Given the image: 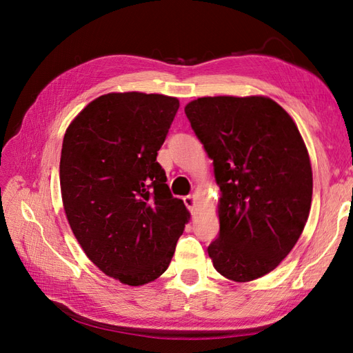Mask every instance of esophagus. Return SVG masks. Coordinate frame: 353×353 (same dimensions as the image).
Here are the masks:
<instances>
[{"label": "esophagus", "instance_id": "esophagus-1", "mask_svg": "<svg viewBox=\"0 0 353 353\" xmlns=\"http://www.w3.org/2000/svg\"><path fill=\"white\" fill-rule=\"evenodd\" d=\"M183 201H185L186 208H188L190 211H191V214H192L194 209H196V197H194V196H186V197L183 199Z\"/></svg>", "mask_w": 353, "mask_h": 353}]
</instances>
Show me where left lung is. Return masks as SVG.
Masks as SVG:
<instances>
[{
  "label": "left lung",
  "instance_id": "obj_1",
  "mask_svg": "<svg viewBox=\"0 0 353 353\" xmlns=\"http://www.w3.org/2000/svg\"><path fill=\"white\" fill-rule=\"evenodd\" d=\"M185 114L221 191L209 256L230 281L258 279L281 264L308 220V150L292 118L267 97H203Z\"/></svg>",
  "mask_w": 353,
  "mask_h": 353
}]
</instances>
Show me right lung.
<instances>
[{
	"instance_id": "obj_1",
	"label": "right lung",
	"mask_w": 353,
	"mask_h": 353,
	"mask_svg": "<svg viewBox=\"0 0 353 353\" xmlns=\"http://www.w3.org/2000/svg\"><path fill=\"white\" fill-rule=\"evenodd\" d=\"M179 109L161 94H106L66 129L61 191L66 219L103 273L138 287L168 268L190 212L156 161Z\"/></svg>"
}]
</instances>
